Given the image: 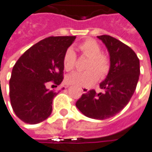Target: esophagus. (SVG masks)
I'll list each match as a JSON object with an SVG mask.
<instances>
[{"label": "esophagus", "mask_w": 152, "mask_h": 152, "mask_svg": "<svg viewBox=\"0 0 152 152\" xmlns=\"http://www.w3.org/2000/svg\"><path fill=\"white\" fill-rule=\"evenodd\" d=\"M81 90H82V92H83L84 94H86V93L89 91V89L86 88V87H83V88H81Z\"/></svg>", "instance_id": "obj_1"}]
</instances>
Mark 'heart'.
<instances>
[{"label": "heart", "instance_id": "heart-1", "mask_svg": "<svg viewBox=\"0 0 152 152\" xmlns=\"http://www.w3.org/2000/svg\"><path fill=\"white\" fill-rule=\"evenodd\" d=\"M82 53L90 58L86 72H75L69 75L66 81L75 86H90L94 84L98 77L105 78L110 69V61L107 55L102 52L101 45L93 39H88L79 45ZM77 63V54L73 49L68 48L63 56V66L65 70L71 71Z\"/></svg>", "mask_w": 152, "mask_h": 152}]
</instances>
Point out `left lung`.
<instances>
[{
	"instance_id": "1",
	"label": "left lung",
	"mask_w": 152,
	"mask_h": 152,
	"mask_svg": "<svg viewBox=\"0 0 152 152\" xmlns=\"http://www.w3.org/2000/svg\"><path fill=\"white\" fill-rule=\"evenodd\" d=\"M110 57V69L100 84L101 93L90 90L77 100L75 106L86 117L103 120L121 111L132 98L140 75V61L135 52L119 40L99 35Z\"/></svg>"
}]
</instances>
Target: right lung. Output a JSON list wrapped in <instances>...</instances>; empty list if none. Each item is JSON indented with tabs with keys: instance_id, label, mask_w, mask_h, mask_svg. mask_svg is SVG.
I'll return each mask as SVG.
<instances>
[{
	"instance_id": "add662e5",
	"label": "right lung",
	"mask_w": 152,
	"mask_h": 152,
	"mask_svg": "<svg viewBox=\"0 0 152 152\" xmlns=\"http://www.w3.org/2000/svg\"><path fill=\"white\" fill-rule=\"evenodd\" d=\"M75 36H50L32 47L18 59L10 79V99L17 117L26 124H38L52 111L58 94L48 86L63 81V56Z\"/></svg>"
}]
</instances>
